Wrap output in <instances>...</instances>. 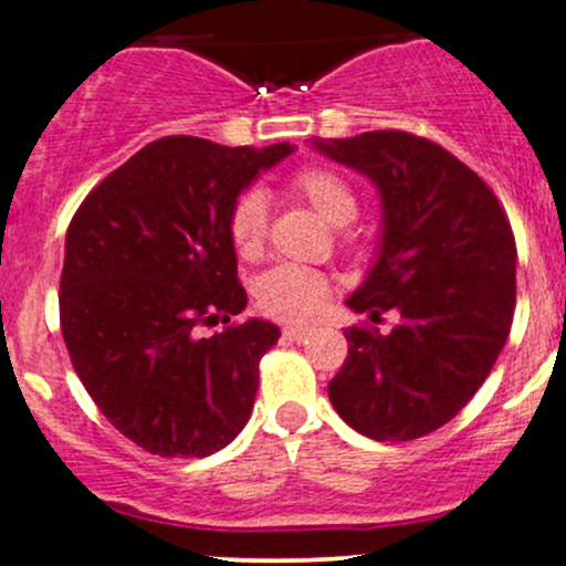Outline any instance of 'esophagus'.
I'll return each instance as SVG.
<instances>
[{"instance_id": "1", "label": "esophagus", "mask_w": 566, "mask_h": 566, "mask_svg": "<svg viewBox=\"0 0 566 566\" xmlns=\"http://www.w3.org/2000/svg\"><path fill=\"white\" fill-rule=\"evenodd\" d=\"M308 335H311L308 327H295V324H290V327L282 329V337L290 343H303Z\"/></svg>"}]
</instances>
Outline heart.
<instances>
[{
  "label": "heart",
  "instance_id": "b5f03b06",
  "mask_svg": "<svg viewBox=\"0 0 566 566\" xmlns=\"http://www.w3.org/2000/svg\"><path fill=\"white\" fill-rule=\"evenodd\" d=\"M292 191L303 197L333 226H346L359 212V197L340 172L329 167H303L292 175ZM269 231V199L261 188H247L233 201L229 212V237L233 250L252 258L263 250ZM329 282L319 271L301 265H276L265 271L255 284V301L263 314L282 322H308L324 308Z\"/></svg>",
  "mask_w": 566,
  "mask_h": 566
}]
</instances>
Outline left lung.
Instances as JSON below:
<instances>
[{
  "label": "left lung",
  "instance_id": "8db88e82",
  "mask_svg": "<svg viewBox=\"0 0 566 566\" xmlns=\"http://www.w3.org/2000/svg\"><path fill=\"white\" fill-rule=\"evenodd\" d=\"M324 157L380 191L378 261L348 308L388 335L348 327L329 401L375 441H409L450 423L495 367L516 305V242L490 186L439 143L401 129L314 138Z\"/></svg>",
  "mask_w": 566,
  "mask_h": 566
}]
</instances>
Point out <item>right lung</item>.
<instances>
[{
	"label": "right lung",
	"mask_w": 566,
	"mask_h": 566,
	"mask_svg": "<svg viewBox=\"0 0 566 566\" xmlns=\"http://www.w3.org/2000/svg\"><path fill=\"white\" fill-rule=\"evenodd\" d=\"M295 151L167 135L103 178L71 218L61 329L82 386L116 431L159 458H207L250 420L279 340L247 305L229 212Z\"/></svg>",
	"instance_id": "right-lung-1"
}]
</instances>
